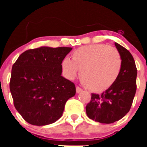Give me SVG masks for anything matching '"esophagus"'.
I'll return each mask as SVG.
<instances>
[{"mask_svg":"<svg viewBox=\"0 0 147 147\" xmlns=\"http://www.w3.org/2000/svg\"><path fill=\"white\" fill-rule=\"evenodd\" d=\"M76 93H80L82 91V89L81 88H80L79 86H76Z\"/></svg>","mask_w":147,"mask_h":147,"instance_id":"esophagus-1","label":"esophagus"}]
</instances>
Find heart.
<instances>
[{"mask_svg": "<svg viewBox=\"0 0 147 147\" xmlns=\"http://www.w3.org/2000/svg\"><path fill=\"white\" fill-rule=\"evenodd\" d=\"M63 73L74 79L80 70V78L93 91H103L116 82L122 67L120 53L105 44L85 45L75 51L72 59L66 57L62 63Z\"/></svg>", "mask_w": 147, "mask_h": 147, "instance_id": "heart-1", "label": "heart"}]
</instances>
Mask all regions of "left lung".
Returning <instances> with one entry per match:
<instances>
[{"instance_id":"8db88e82","label":"left lung","mask_w":147,"mask_h":147,"mask_svg":"<svg viewBox=\"0 0 147 147\" xmlns=\"http://www.w3.org/2000/svg\"><path fill=\"white\" fill-rule=\"evenodd\" d=\"M122 59L120 75L112 86L102 94L91 93L86 106L88 117L102 124L120 120L129 112L136 92L137 68L133 57L125 48L115 42Z\"/></svg>"}]
</instances>
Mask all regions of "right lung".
<instances>
[{
	"mask_svg": "<svg viewBox=\"0 0 147 147\" xmlns=\"http://www.w3.org/2000/svg\"><path fill=\"white\" fill-rule=\"evenodd\" d=\"M69 47H40L22 53L11 68L9 82L14 105L32 125L52 124L62 116L67 99L76 93L74 83L61 76Z\"/></svg>",
	"mask_w": 147,
	"mask_h": 147,
	"instance_id": "obj_1",
	"label": "right lung"
}]
</instances>
